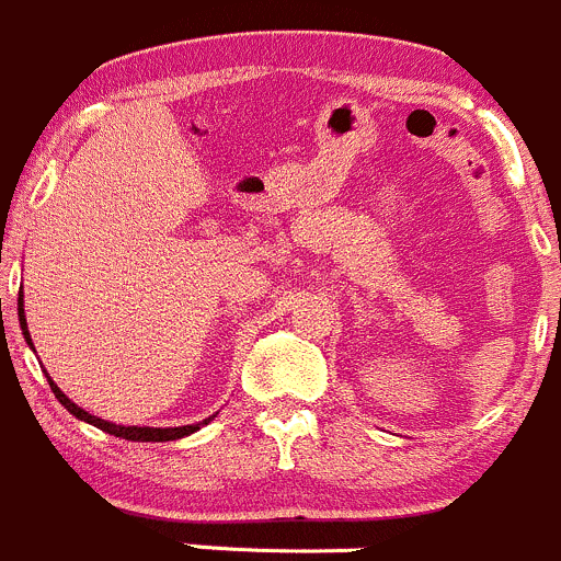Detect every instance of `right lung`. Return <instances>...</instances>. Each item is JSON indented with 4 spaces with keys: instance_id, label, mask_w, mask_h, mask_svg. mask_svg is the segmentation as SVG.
<instances>
[{
    "instance_id": "obj_1",
    "label": "right lung",
    "mask_w": 561,
    "mask_h": 561,
    "mask_svg": "<svg viewBox=\"0 0 561 561\" xmlns=\"http://www.w3.org/2000/svg\"><path fill=\"white\" fill-rule=\"evenodd\" d=\"M19 324H21V335H24V341L30 343V348H35V346H32V335H30V330H26L24 302H21V299H19ZM48 385H51V390H54V396H57V401L62 403V407L68 409V412L73 414V417L84 420V423L94 425V428L105 431V434H111V436H119V439H127V442H174V439H182V436H191V434H196L198 428H204V425H207L209 420L215 417V414H213V417L202 420V423H193V425H180V428H149V425H116V423H108V420H100V417H94V414L84 412V409H81V407H76V403L70 401V398L65 396V392L59 390L57 385H54V381H51V376H48Z\"/></svg>"
}]
</instances>
